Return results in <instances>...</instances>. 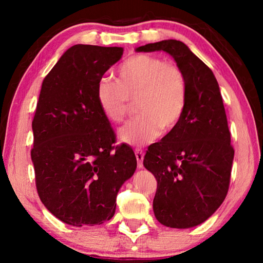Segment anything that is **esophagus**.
I'll return each mask as SVG.
<instances>
[{"instance_id": "obj_1", "label": "esophagus", "mask_w": 263, "mask_h": 263, "mask_svg": "<svg viewBox=\"0 0 263 263\" xmlns=\"http://www.w3.org/2000/svg\"><path fill=\"white\" fill-rule=\"evenodd\" d=\"M137 162H138V168H142V160H144V152L140 148H136L135 151Z\"/></svg>"}]
</instances>
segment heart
Here are the masks:
<instances>
[{
	"instance_id": "b5f03b06",
	"label": "heart",
	"mask_w": 263,
	"mask_h": 263,
	"mask_svg": "<svg viewBox=\"0 0 263 263\" xmlns=\"http://www.w3.org/2000/svg\"><path fill=\"white\" fill-rule=\"evenodd\" d=\"M102 112L111 123H122L133 103L140 115L119 130V139L144 146L179 125L188 101L183 70L174 62L149 54H135L117 69V81L101 79L96 89Z\"/></svg>"
}]
</instances>
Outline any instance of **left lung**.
Returning <instances> with one entry per match:
<instances>
[{
	"label": "left lung",
	"instance_id": "8db88e82",
	"mask_svg": "<svg viewBox=\"0 0 263 263\" xmlns=\"http://www.w3.org/2000/svg\"><path fill=\"white\" fill-rule=\"evenodd\" d=\"M137 51L167 52L185 75L183 117L149 146L144 166L157 179V219L168 228H193L213 215L230 186L234 149L219 86L212 70L180 41L147 44Z\"/></svg>",
	"mask_w": 263,
	"mask_h": 263
}]
</instances>
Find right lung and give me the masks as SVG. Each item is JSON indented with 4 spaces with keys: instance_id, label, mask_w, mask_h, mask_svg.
I'll list each match as a JSON object with an SVG mask.
<instances>
[{
    "instance_id": "1",
    "label": "right lung",
    "mask_w": 263,
    "mask_h": 263,
    "mask_svg": "<svg viewBox=\"0 0 263 263\" xmlns=\"http://www.w3.org/2000/svg\"><path fill=\"white\" fill-rule=\"evenodd\" d=\"M122 47L74 45L42 84L32 121L35 186L44 205L73 226L115 215L118 190L137 168L130 146L116 135L97 101V83Z\"/></svg>"
}]
</instances>
